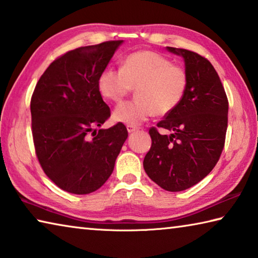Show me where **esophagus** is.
<instances>
[{
  "instance_id": "obj_1",
  "label": "esophagus",
  "mask_w": 258,
  "mask_h": 258,
  "mask_svg": "<svg viewBox=\"0 0 258 258\" xmlns=\"http://www.w3.org/2000/svg\"><path fill=\"white\" fill-rule=\"evenodd\" d=\"M126 128H127V132H128V133H133V132H135V131L139 130V128L137 127V126H131V125L126 126Z\"/></svg>"
}]
</instances>
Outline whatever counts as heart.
Here are the masks:
<instances>
[{
  "label": "heart",
  "instance_id": "obj_1",
  "mask_svg": "<svg viewBox=\"0 0 258 258\" xmlns=\"http://www.w3.org/2000/svg\"><path fill=\"white\" fill-rule=\"evenodd\" d=\"M186 71L173 64L168 58L154 51H138L121 61L120 69L106 68L98 77L100 94L118 103L137 90L138 100L119 104L113 110V119L137 126L155 113L168 115L184 97L187 89Z\"/></svg>",
  "mask_w": 258,
  "mask_h": 258
}]
</instances>
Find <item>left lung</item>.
Masks as SVG:
<instances>
[{
	"label": "left lung",
	"instance_id": "8db88e82",
	"mask_svg": "<svg viewBox=\"0 0 258 258\" xmlns=\"http://www.w3.org/2000/svg\"><path fill=\"white\" fill-rule=\"evenodd\" d=\"M182 55L187 89L180 104L157 126L173 131L163 135L151 127V148L143 167L160 187L176 192L197 184L215 167L223 151L229 101L213 64L196 52L167 46Z\"/></svg>",
	"mask_w": 258,
	"mask_h": 258
}]
</instances>
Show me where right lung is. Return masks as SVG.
Here are the masks:
<instances>
[{
    "label": "right lung",
    "mask_w": 258,
    "mask_h": 258,
    "mask_svg": "<svg viewBox=\"0 0 258 258\" xmlns=\"http://www.w3.org/2000/svg\"><path fill=\"white\" fill-rule=\"evenodd\" d=\"M121 43L68 51L35 86L30 100L35 152L46 176L69 194L87 195L101 187L127 139L123 123L97 130L110 117L98 77Z\"/></svg>",
    "instance_id": "1"
}]
</instances>
